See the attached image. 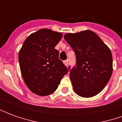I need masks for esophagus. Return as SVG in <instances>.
<instances>
[{
    "instance_id": "34e87169",
    "label": "esophagus",
    "mask_w": 122,
    "mask_h": 122,
    "mask_svg": "<svg viewBox=\"0 0 122 122\" xmlns=\"http://www.w3.org/2000/svg\"><path fill=\"white\" fill-rule=\"evenodd\" d=\"M63 63L65 64V66H68V65H69V61L68 60H65V61H63Z\"/></svg>"
}]
</instances>
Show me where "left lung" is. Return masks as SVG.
<instances>
[{"instance_id":"left-lung-1","label":"left lung","mask_w":122,"mask_h":122,"mask_svg":"<svg viewBox=\"0 0 122 122\" xmlns=\"http://www.w3.org/2000/svg\"><path fill=\"white\" fill-rule=\"evenodd\" d=\"M64 38L76 55V66L72 69L69 67L73 90L85 98L97 95L111 77L113 68L110 49L91 30L66 34Z\"/></svg>"}]
</instances>
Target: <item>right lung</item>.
Segmentation results:
<instances>
[{
	"instance_id": "right-lung-1",
	"label": "right lung",
	"mask_w": 122,
	"mask_h": 122,
	"mask_svg": "<svg viewBox=\"0 0 122 122\" xmlns=\"http://www.w3.org/2000/svg\"><path fill=\"white\" fill-rule=\"evenodd\" d=\"M62 36L60 32L41 29L30 35L20 50L18 60L23 79L29 89L39 96L54 92L68 72L55 49Z\"/></svg>"
}]
</instances>
